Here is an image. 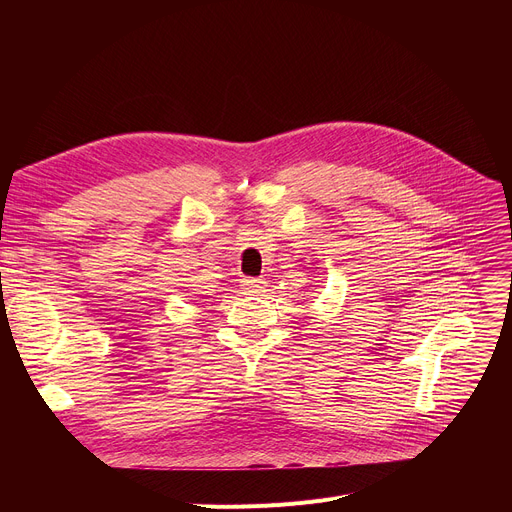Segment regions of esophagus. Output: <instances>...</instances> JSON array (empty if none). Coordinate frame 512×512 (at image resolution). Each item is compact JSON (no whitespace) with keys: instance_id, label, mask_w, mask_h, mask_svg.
<instances>
[{"instance_id":"1","label":"esophagus","mask_w":512,"mask_h":512,"mask_svg":"<svg viewBox=\"0 0 512 512\" xmlns=\"http://www.w3.org/2000/svg\"><path fill=\"white\" fill-rule=\"evenodd\" d=\"M265 280L261 278H242V288H245L249 294H261L265 290Z\"/></svg>"}]
</instances>
